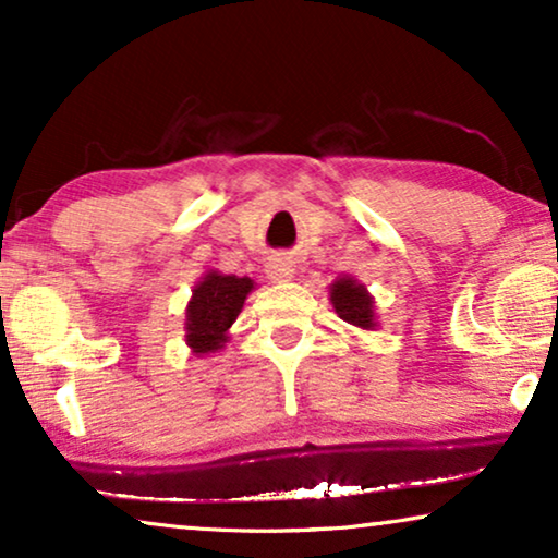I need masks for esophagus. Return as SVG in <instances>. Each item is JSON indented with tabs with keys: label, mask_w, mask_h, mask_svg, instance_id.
I'll list each match as a JSON object with an SVG mask.
<instances>
[{
	"label": "esophagus",
	"mask_w": 558,
	"mask_h": 558,
	"mask_svg": "<svg viewBox=\"0 0 558 558\" xmlns=\"http://www.w3.org/2000/svg\"><path fill=\"white\" fill-rule=\"evenodd\" d=\"M266 274H269L271 281H289L294 277V262L289 256H271L269 262H266Z\"/></svg>",
	"instance_id": "1"
}]
</instances>
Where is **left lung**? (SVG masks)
<instances>
[{
	"mask_svg": "<svg viewBox=\"0 0 558 558\" xmlns=\"http://www.w3.org/2000/svg\"><path fill=\"white\" fill-rule=\"evenodd\" d=\"M330 302L340 319L348 325L361 327V330H373L376 327V312H373V296L361 281L353 277H340L330 287Z\"/></svg>",
	"mask_w": 558,
	"mask_h": 558,
	"instance_id": "8db88e82",
	"label": "left lung"
}]
</instances>
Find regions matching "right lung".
Wrapping results in <instances>:
<instances>
[{"mask_svg": "<svg viewBox=\"0 0 558 558\" xmlns=\"http://www.w3.org/2000/svg\"><path fill=\"white\" fill-rule=\"evenodd\" d=\"M254 289L248 277L208 271L197 281L185 310V340L195 355L216 353L226 345L228 330L241 315L243 302Z\"/></svg>", "mask_w": 558, "mask_h": 558, "instance_id": "right-lung-1", "label": "right lung"}]
</instances>
